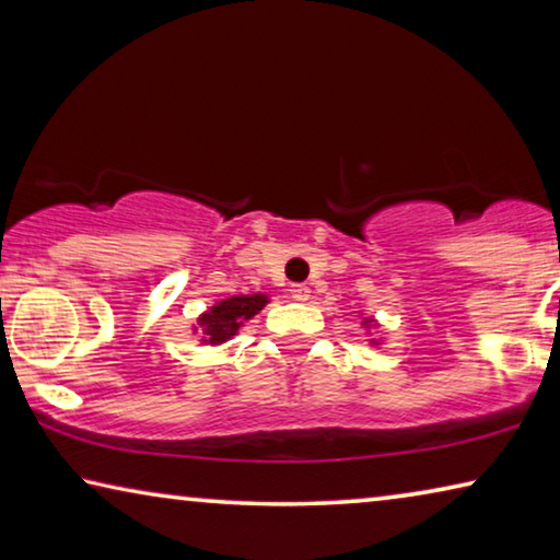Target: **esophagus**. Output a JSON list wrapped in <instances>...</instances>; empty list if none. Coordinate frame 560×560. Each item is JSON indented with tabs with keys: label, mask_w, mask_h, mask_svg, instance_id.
<instances>
[{
	"label": "esophagus",
	"mask_w": 560,
	"mask_h": 560,
	"mask_svg": "<svg viewBox=\"0 0 560 560\" xmlns=\"http://www.w3.org/2000/svg\"><path fill=\"white\" fill-rule=\"evenodd\" d=\"M289 291H291L293 301H308V296H311V289L306 287V283H293Z\"/></svg>",
	"instance_id": "1"
}]
</instances>
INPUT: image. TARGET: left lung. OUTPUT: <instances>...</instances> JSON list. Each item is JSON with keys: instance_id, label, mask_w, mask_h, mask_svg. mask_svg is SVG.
I'll return each mask as SVG.
<instances>
[{"instance_id": "obj_1", "label": "left lung", "mask_w": 560, "mask_h": 560, "mask_svg": "<svg viewBox=\"0 0 560 560\" xmlns=\"http://www.w3.org/2000/svg\"><path fill=\"white\" fill-rule=\"evenodd\" d=\"M363 326H365V328H371V326H375V320H373V318H365V320H363ZM373 343H375V340H373Z\"/></svg>"}]
</instances>
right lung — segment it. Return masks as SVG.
<instances>
[{"label": "right lung", "instance_id": "1", "mask_svg": "<svg viewBox=\"0 0 560 560\" xmlns=\"http://www.w3.org/2000/svg\"><path fill=\"white\" fill-rule=\"evenodd\" d=\"M267 303L269 296H264V293H242V296L217 301L214 306H210V311H205L197 318V326L200 328L195 330H200L202 343L207 346L226 343L244 326V320L257 316Z\"/></svg>", "mask_w": 560, "mask_h": 560}]
</instances>
